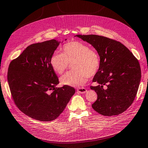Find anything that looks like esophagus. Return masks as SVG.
Masks as SVG:
<instances>
[{
    "mask_svg": "<svg viewBox=\"0 0 148 148\" xmlns=\"http://www.w3.org/2000/svg\"><path fill=\"white\" fill-rule=\"evenodd\" d=\"M77 91L78 92H79V93H85L87 91L86 89L84 88H79L77 89Z\"/></svg>",
    "mask_w": 148,
    "mask_h": 148,
    "instance_id": "esophagus-1",
    "label": "esophagus"
}]
</instances>
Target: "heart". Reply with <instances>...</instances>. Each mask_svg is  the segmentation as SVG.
Segmentation results:
<instances>
[{"label": "heart", "mask_w": 148, "mask_h": 148, "mask_svg": "<svg viewBox=\"0 0 148 148\" xmlns=\"http://www.w3.org/2000/svg\"><path fill=\"white\" fill-rule=\"evenodd\" d=\"M62 53L55 52L50 58V64L55 73L62 74L69 63L73 71L67 72L60 79V83L69 86H80L98 73L100 57L97 51L90 49L87 44L78 41L68 42L61 48Z\"/></svg>", "instance_id": "obj_1"}]
</instances>
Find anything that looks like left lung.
I'll return each instance as SVG.
<instances>
[{
	"instance_id": "1",
	"label": "left lung",
	"mask_w": 148,
	"mask_h": 148,
	"mask_svg": "<svg viewBox=\"0 0 148 148\" xmlns=\"http://www.w3.org/2000/svg\"><path fill=\"white\" fill-rule=\"evenodd\" d=\"M93 47L100 57L101 64L91 86L97 93L92 107L99 114H121L132 105L138 90L141 72L138 60L121 42L105 36L77 35Z\"/></svg>"
}]
</instances>
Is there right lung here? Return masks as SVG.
I'll list each match as a JSON object with an SVG mask.
<instances>
[{
	"mask_svg": "<svg viewBox=\"0 0 148 148\" xmlns=\"http://www.w3.org/2000/svg\"><path fill=\"white\" fill-rule=\"evenodd\" d=\"M60 43L53 39L30 45L8 68V81L16 105L37 121L56 119L75 93L69 86L56 88L59 82L50 58Z\"/></svg>",
	"mask_w": 148,
	"mask_h": 148,
	"instance_id": "obj_1",
	"label": "right lung"
}]
</instances>
